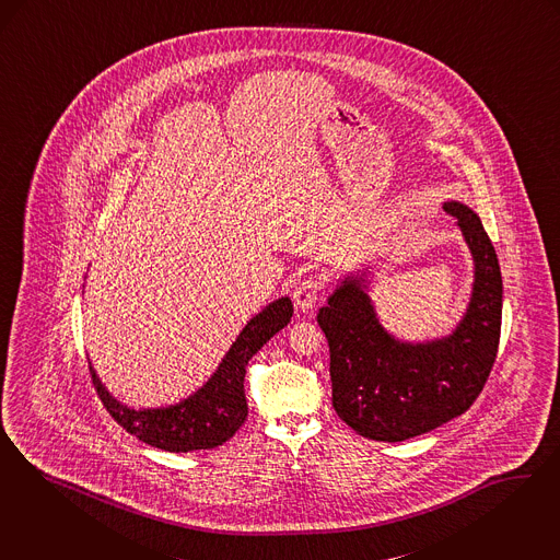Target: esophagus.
Masks as SVG:
<instances>
[{
    "instance_id": "1",
    "label": "esophagus",
    "mask_w": 560,
    "mask_h": 560,
    "mask_svg": "<svg viewBox=\"0 0 560 560\" xmlns=\"http://www.w3.org/2000/svg\"><path fill=\"white\" fill-rule=\"evenodd\" d=\"M320 290H323L320 277L308 275V277L302 279V281L295 285V290H293V302H295V306H298L300 311H304V313L313 311V306L316 304L318 295H320Z\"/></svg>"
}]
</instances>
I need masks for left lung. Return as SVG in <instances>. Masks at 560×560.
Masks as SVG:
<instances>
[{
	"label": "left lung",
	"mask_w": 560,
	"mask_h": 560,
	"mask_svg": "<svg viewBox=\"0 0 560 560\" xmlns=\"http://www.w3.org/2000/svg\"><path fill=\"white\" fill-rule=\"evenodd\" d=\"M475 265L470 302L446 337L402 341L387 334L366 279L346 277L316 320L329 341L334 408L377 442H404L469 410L490 377L502 325V275L492 242L469 206L446 201Z\"/></svg>",
	"instance_id": "8db88e82"
}]
</instances>
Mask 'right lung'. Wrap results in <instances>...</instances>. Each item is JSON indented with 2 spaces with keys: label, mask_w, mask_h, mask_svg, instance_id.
<instances>
[{
  "label": "right lung",
  "mask_w": 560,
  "mask_h": 560,
  "mask_svg": "<svg viewBox=\"0 0 560 560\" xmlns=\"http://www.w3.org/2000/svg\"><path fill=\"white\" fill-rule=\"evenodd\" d=\"M291 314L293 306L290 298L270 302L233 341L214 375L196 394L173 406L135 410L114 398L95 375L93 366H90L91 380L114 421L143 444L166 452H194L221 446L246 423L244 377L247 360L290 323Z\"/></svg>",
  "instance_id": "obj_1"
}]
</instances>
